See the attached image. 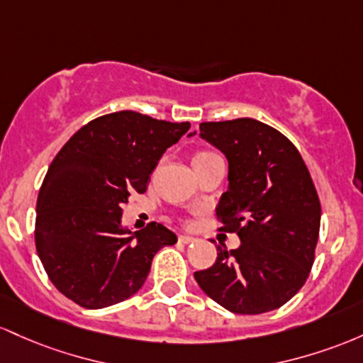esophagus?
<instances>
[{
	"label": "esophagus",
	"mask_w": 363,
	"mask_h": 363,
	"mask_svg": "<svg viewBox=\"0 0 363 363\" xmlns=\"http://www.w3.org/2000/svg\"><path fill=\"white\" fill-rule=\"evenodd\" d=\"M194 236H189V235H180L178 236V242L183 243V245H189V243L194 242Z\"/></svg>",
	"instance_id": "esophagus-1"
}]
</instances>
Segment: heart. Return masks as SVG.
Wrapping results in <instances>:
<instances>
[{
  "label": "heart",
  "mask_w": 363,
  "mask_h": 363,
  "mask_svg": "<svg viewBox=\"0 0 363 363\" xmlns=\"http://www.w3.org/2000/svg\"><path fill=\"white\" fill-rule=\"evenodd\" d=\"M216 157H219L218 154L209 152V150H201V152H197V154H195V156H194L192 164H194V166H195V164H203V162L213 161V160H216Z\"/></svg>",
  "instance_id": "heart-1"
}]
</instances>
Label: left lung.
I'll return each mask as SVG.
<instances>
[{"instance_id":"1","label":"left lung","mask_w":363,"mask_h":363,"mask_svg":"<svg viewBox=\"0 0 363 363\" xmlns=\"http://www.w3.org/2000/svg\"><path fill=\"white\" fill-rule=\"evenodd\" d=\"M201 137L228 160L216 216L240 247H218L216 262L195 281L233 313L279 308L303 286L315 255L320 202L311 173L283 133L252 118L206 121Z\"/></svg>"}]
</instances>
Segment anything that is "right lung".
Returning <instances> with one entry per match:
<instances>
[{
	"label": "right lung",
	"mask_w": 363,
	"mask_h": 363,
	"mask_svg": "<svg viewBox=\"0 0 363 363\" xmlns=\"http://www.w3.org/2000/svg\"><path fill=\"white\" fill-rule=\"evenodd\" d=\"M190 123L118 111L84 125L52 160L38 197L35 248L56 290L84 308L130 298L154 255L177 235L160 223L121 226L130 194H144L166 149Z\"/></svg>",
	"instance_id": "obj_1"
}]
</instances>
